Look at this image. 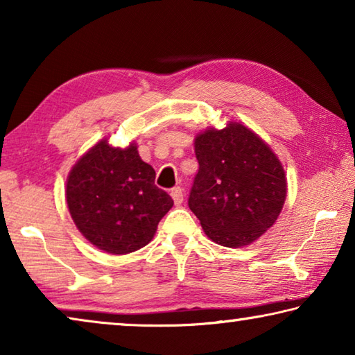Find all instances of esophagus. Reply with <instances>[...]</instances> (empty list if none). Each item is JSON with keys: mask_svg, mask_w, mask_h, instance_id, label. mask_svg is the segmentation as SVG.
I'll list each match as a JSON object with an SVG mask.
<instances>
[{"mask_svg": "<svg viewBox=\"0 0 355 355\" xmlns=\"http://www.w3.org/2000/svg\"><path fill=\"white\" fill-rule=\"evenodd\" d=\"M171 196H172V199H173V202H175V205H182L183 203V189L180 188V186H177V188H173L172 191H171Z\"/></svg>", "mask_w": 355, "mask_h": 355, "instance_id": "obj_1", "label": "esophagus"}]
</instances>
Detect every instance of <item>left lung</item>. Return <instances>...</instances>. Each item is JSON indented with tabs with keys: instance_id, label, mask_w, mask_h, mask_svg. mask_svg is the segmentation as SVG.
I'll use <instances>...</instances> for the list:
<instances>
[{
	"instance_id": "obj_1",
	"label": "left lung",
	"mask_w": 355,
	"mask_h": 355,
	"mask_svg": "<svg viewBox=\"0 0 355 355\" xmlns=\"http://www.w3.org/2000/svg\"><path fill=\"white\" fill-rule=\"evenodd\" d=\"M199 172L189 208L205 235L224 248H243L271 228L286 199L277 155L241 122L207 128L194 137Z\"/></svg>"
}]
</instances>
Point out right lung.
Returning <instances> with one entry per match:
<instances>
[{
    "instance_id": "obj_1",
    "label": "right lung",
    "mask_w": 355,
    "mask_h": 355,
    "mask_svg": "<svg viewBox=\"0 0 355 355\" xmlns=\"http://www.w3.org/2000/svg\"><path fill=\"white\" fill-rule=\"evenodd\" d=\"M69 213L95 248L125 255L152 241L172 197L155 186L153 167L136 142L112 147L103 137L84 153L65 183Z\"/></svg>"
}]
</instances>
